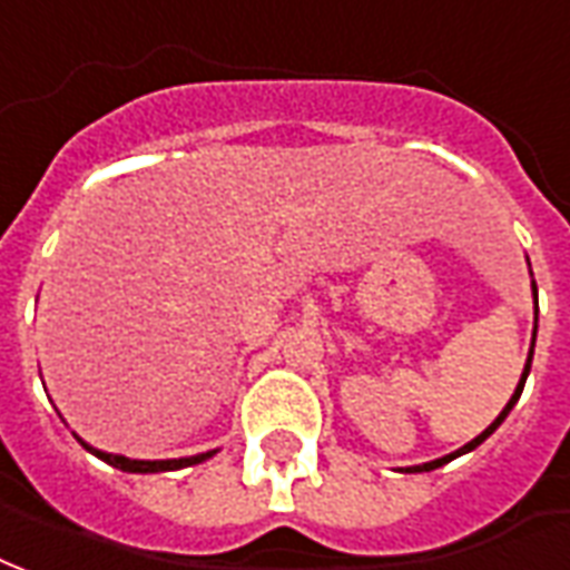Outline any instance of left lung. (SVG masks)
<instances>
[{"instance_id":"obj_1","label":"left lung","mask_w":570,"mask_h":570,"mask_svg":"<svg viewBox=\"0 0 570 570\" xmlns=\"http://www.w3.org/2000/svg\"><path fill=\"white\" fill-rule=\"evenodd\" d=\"M532 293H534V305H538V286H534V281H532ZM534 332H538V307H534ZM532 353H534V341H532V350H529V360H525V368H522V377H520V383H517V390H513V395H510V402L504 404V411H501V414L495 416V420H492V425H489V429H483V432H480V435L474 438V441H468L465 446H459L456 453H450V456H441V459H435V462H425V465H414V468H407V471H435V468L446 465V462H450V459L462 456V453H471V450H474V446H480V444H483V441H487V438L492 435V432H495V429H499L501 423H504V416L510 414V407H513V404L520 402V395H522V386H525V377H529V371H532Z\"/></svg>"}]
</instances>
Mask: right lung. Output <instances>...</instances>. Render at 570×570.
Here are the masks:
<instances>
[{
    "instance_id": "add662e5",
    "label": "right lung",
    "mask_w": 570,
    "mask_h": 570,
    "mask_svg": "<svg viewBox=\"0 0 570 570\" xmlns=\"http://www.w3.org/2000/svg\"><path fill=\"white\" fill-rule=\"evenodd\" d=\"M81 441V438H78ZM83 444V441H81ZM90 450L92 456H99L108 465L120 468V471H129V474H156V471H178V468L187 465H199L205 459H210L217 450H208V453H199V456H184V459H154V462H147V459H126V456H114V453H102V450H96V446L83 444Z\"/></svg>"
}]
</instances>
